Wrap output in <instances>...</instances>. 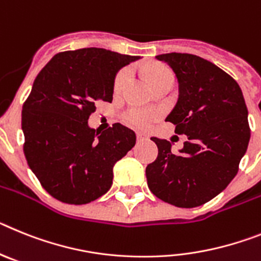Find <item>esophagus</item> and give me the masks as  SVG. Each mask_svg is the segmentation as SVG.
I'll list each match as a JSON object with an SVG mask.
<instances>
[{
	"label": "esophagus",
	"mask_w": 261,
	"mask_h": 261,
	"mask_svg": "<svg viewBox=\"0 0 261 261\" xmlns=\"http://www.w3.org/2000/svg\"><path fill=\"white\" fill-rule=\"evenodd\" d=\"M137 138L138 142H147V140H149V135L146 133H138Z\"/></svg>",
	"instance_id": "obj_1"
}]
</instances>
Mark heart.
I'll use <instances>...</instances> for the list:
<instances>
[{
    "instance_id": "b5f03b06",
    "label": "heart",
    "mask_w": 261,
    "mask_h": 261,
    "mask_svg": "<svg viewBox=\"0 0 261 261\" xmlns=\"http://www.w3.org/2000/svg\"><path fill=\"white\" fill-rule=\"evenodd\" d=\"M146 73L148 76L149 81L152 85H155L159 81L164 80L167 77H173L172 76L171 71H168L165 67L162 65H148L146 69ZM130 80V69H122L119 73L117 74L114 81V92L119 93L123 90L126 87V84ZM159 117V113L155 110H148V109H131L124 114V121L127 123L133 124L135 127H148L149 124L155 121L156 118Z\"/></svg>"
}]
</instances>
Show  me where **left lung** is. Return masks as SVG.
<instances>
[{"mask_svg": "<svg viewBox=\"0 0 261 261\" xmlns=\"http://www.w3.org/2000/svg\"><path fill=\"white\" fill-rule=\"evenodd\" d=\"M156 59L167 63L178 81L177 103L165 121L188 140L173 153L171 142L151 138L159 153L147 165V184L164 202L196 207L237 176L251 137L248 110L237 81L212 62L178 52Z\"/></svg>", "mask_w": 261, "mask_h": 261, "instance_id": "8db88e82", "label": "left lung"}]
</instances>
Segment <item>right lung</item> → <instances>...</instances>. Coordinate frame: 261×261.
Masks as SVG:
<instances>
[{
    "label": "right lung",
    "instance_id": "obj_1",
    "mask_svg": "<svg viewBox=\"0 0 261 261\" xmlns=\"http://www.w3.org/2000/svg\"><path fill=\"white\" fill-rule=\"evenodd\" d=\"M138 59L96 47L65 51L36 76L22 109L23 151L59 201L83 205L105 194L114 164L135 146L137 135L123 124L99 133L88 119L98 101L112 102L118 71Z\"/></svg>",
    "mask_w": 261,
    "mask_h": 261
}]
</instances>
